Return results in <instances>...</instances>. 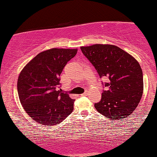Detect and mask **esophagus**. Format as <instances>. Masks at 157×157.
<instances>
[{"label":"esophagus","mask_w":157,"mask_h":157,"mask_svg":"<svg viewBox=\"0 0 157 157\" xmlns=\"http://www.w3.org/2000/svg\"><path fill=\"white\" fill-rule=\"evenodd\" d=\"M88 94H89V91H86L83 94H81V96H87Z\"/></svg>","instance_id":"1"}]
</instances>
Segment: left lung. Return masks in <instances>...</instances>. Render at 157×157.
I'll use <instances>...</instances> for the list:
<instances>
[{"label":"left lung","instance_id":"obj_1","mask_svg":"<svg viewBox=\"0 0 157 157\" xmlns=\"http://www.w3.org/2000/svg\"><path fill=\"white\" fill-rule=\"evenodd\" d=\"M94 66L105 88L95 109L109 120L126 119L137 107L143 91V75L139 63L131 55L113 45L95 44L80 47Z\"/></svg>","mask_w":157,"mask_h":157}]
</instances>
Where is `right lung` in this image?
I'll use <instances>...</instances> for the list:
<instances>
[{
	"mask_svg": "<svg viewBox=\"0 0 157 157\" xmlns=\"http://www.w3.org/2000/svg\"><path fill=\"white\" fill-rule=\"evenodd\" d=\"M77 49L52 48L35 56L23 68L17 80L20 101L37 123L55 125L74 109L75 100L60 89V76Z\"/></svg>",
	"mask_w": 157,
	"mask_h": 157,
	"instance_id": "1",
	"label": "right lung"
}]
</instances>
